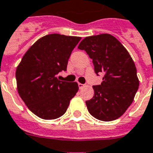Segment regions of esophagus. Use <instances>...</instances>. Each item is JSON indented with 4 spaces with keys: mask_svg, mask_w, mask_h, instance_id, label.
I'll list each match as a JSON object with an SVG mask.
<instances>
[{
    "mask_svg": "<svg viewBox=\"0 0 153 153\" xmlns=\"http://www.w3.org/2000/svg\"><path fill=\"white\" fill-rule=\"evenodd\" d=\"M78 86H79V89H82L84 86H85V85H83V84L81 83H78Z\"/></svg>",
    "mask_w": 153,
    "mask_h": 153,
    "instance_id": "esophagus-1",
    "label": "esophagus"
}]
</instances>
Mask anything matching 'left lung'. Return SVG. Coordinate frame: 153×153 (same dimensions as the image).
I'll return each instance as SVG.
<instances>
[{"instance_id": "8db88e82", "label": "left lung", "mask_w": 153, "mask_h": 153, "mask_svg": "<svg viewBox=\"0 0 153 153\" xmlns=\"http://www.w3.org/2000/svg\"><path fill=\"white\" fill-rule=\"evenodd\" d=\"M78 48L93 59L97 76L104 73L101 85L93 86V98L85 102L89 114L105 122L119 119L132 103L139 89L132 58L121 42L109 34L85 38Z\"/></svg>"}]
</instances>
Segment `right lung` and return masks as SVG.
Segmentation results:
<instances>
[{"label": "right lung", "mask_w": 153, "mask_h": 153, "mask_svg": "<svg viewBox=\"0 0 153 153\" xmlns=\"http://www.w3.org/2000/svg\"><path fill=\"white\" fill-rule=\"evenodd\" d=\"M81 38L51 34L29 48L16 70L18 94L35 115L56 119L67 111L77 93L76 82H67L57 74L67 70L72 50Z\"/></svg>", "instance_id": "right-lung-1"}]
</instances>
